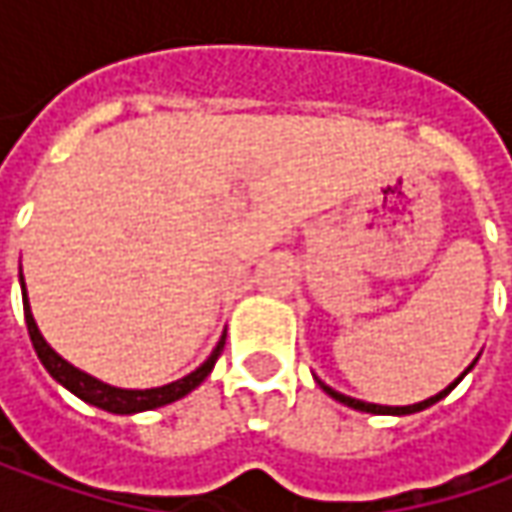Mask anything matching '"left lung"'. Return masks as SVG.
Wrapping results in <instances>:
<instances>
[{
  "instance_id": "obj_1",
  "label": "left lung",
  "mask_w": 512,
  "mask_h": 512,
  "mask_svg": "<svg viewBox=\"0 0 512 512\" xmlns=\"http://www.w3.org/2000/svg\"><path fill=\"white\" fill-rule=\"evenodd\" d=\"M470 367H473V364H470ZM470 367H467V370H470ZM467 370H464V373H467ZM464 373L459 376V379H456V382L450 384V387H444L442 393H436V396H430V399H424V402H419V404H407V407H382V404L359 402V399H350V396H344V393L333 390V387H327V384H322V382H319V384H322V390H325L327 396H333L336 402L347 404V407H353V410H362V413H393V416H407V413H419V410H424V407H430V404H436L439 399H444V396H447V393H450V390H453L456 384L462 382Z\"/></svg>"
}]
</instances>
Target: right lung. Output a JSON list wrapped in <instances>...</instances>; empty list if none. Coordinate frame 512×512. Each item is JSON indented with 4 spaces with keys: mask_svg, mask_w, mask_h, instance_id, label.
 <instances>
[{
    "mask_svg": "<svg viewBox=\"0 0 512 512\" xmlns=\"http://www.w3.org/2000/svg\"><path fill=\"white\" fill-rule=\"evenodd\" d=\"M22 302H25V322H28L30 342H33V350H36L39 362L45 364V370H48L56 382L65 384L73 396H79L82 402L96 404V407H102V410H108V413H139V410H153V407H162V404L182 399V396H187L190 390H196V387L210 376L213 364H216L222 347H225V339H222V342L216 344V350L210 353V359H207L202 367H196L190 376L179 379V382H170L165 384V387H150V390H122V387H110V384L99 382V379H93L88 373L76 370L73 364L65 362V359L42 339L39 327L33 322V313H30L25 285H22Z\"/></svg>",
    "mask_w": 512,
    "mask_h": 512,
    "instance_id": "right-lung-1",
    "label": "right lung"
}]
</instances>
